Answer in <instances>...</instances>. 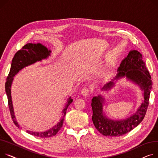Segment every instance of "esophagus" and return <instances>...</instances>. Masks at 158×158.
Returning <instances> with one entry per match:
<instances>
[{"instance_id": "1", "label": "esophagus", "mask_w": 158, "mask_h": 158, "mask_svg": "<svg viewBox=\"0 0 158 158\" xmlns=\"http://www.w3.org/2000/svg\"><path fill=\"white\" fill-rule=\"evenodd\" d=\"M90 93V90L88 88H84L81 90V94L83 96H88L89 94Z\"/></svg>"}]
</instances>
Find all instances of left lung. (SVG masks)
<instances>
[{
	"instance_id": "obj_1",
	"label": "left lung",
	"mask_w": 158,
	"mask_h": 158,
	"mask_svg": "<svg viewBox=\"0 0 158 158\" xmlns=\"http://www.w3.org/2000/svg\"><path fill=\"white\" fill-rule=\"evenodd\" d=\"M115 79L127 76L130 80L139 84L144 91V102L132 116L122 121H113L107 119L103 114L102 98L100 96L93 97L91 100L92 121L97 130L104 136H119L130 132L142 121L149 106L152 82L140 52L135 50L130 51L127 57L121 63ZM112 85L113 82H110L103 89H107Z\"/></svg>"
}]
</instances>
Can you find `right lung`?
Wrapping results in <instances>:
<instances>
[{"mask_svg":"<svg viewBox=\"0 0 158 158\" xmlns=\"http://www.w3.org/2000/svg\"><path fill=\"white\" fill-rule=\"evenodd\" d=\"M50 50H48L45 46L42 45L41 44L38 43L36 44L29 43L25 44L24 46L22 47V49L18 50L16 52L13 58L10 69L7 77V81L5 84V89L7 97L8 106L10 115H11V118L13 121V123L18 128H19L20 127L16 122L15 117L11 96H10V86H11V83L13 80V77L21 69H22L25 67L28 66L30 64H32L37 61H40L42 60V59L46 58L49 55H50ZM72 101L73 100L71 98H69L64 109H63V114L60 121L57 123V124H56L54 127L51 128V129L48 130L45 132L37 133L27 131V133L41 138H49L51 137L52 136L56 135L62 127L67 109L69 106V105L72 102Z\"/></svg>","mask_w":158,"mask_h":158,"instance_id":"1","label":"right lung"}]
</instances>
